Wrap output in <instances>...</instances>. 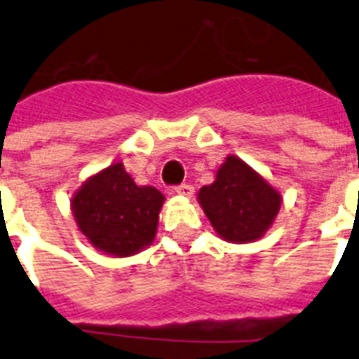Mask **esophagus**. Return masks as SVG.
<instances>
[{
    "label": "esophagus",
    "instance_id": "34e87169",
    "mask_svg": "<svg viewBox=\"0 0 359 359\" xmlns=\"http://www.w3.org/2000/svg\"><path fill=\"white\" fill-rule=\"evenodd\" d=\"M175 191H177V194H179V195H184V197H189V195L194 194V186L182 182V184L175 186Z\"/></svg>",
    "mask_w": 359,
    "mask_h": 359
}]
</instances>
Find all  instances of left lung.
<instances>
[{
  "label": "left lung",
  "instance_id": "1",
  "mask_svg": "<svg viewBox=\"0 0 359 359\" xmlns=\"http://www.w3.org/2000/svg\"><path fill=\"white\" fill-rule=\"evenodd\" d=\"M199 203L223 240L247 243L262 238L273 225L280 194L243 160L229 156L214 182L201 188Z\"/></svg>",
  "mask_w": 359,
  "mask_h": 359
}]
</instances>
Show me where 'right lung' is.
Masks as SVG:
<instances>
[{
    "label": "right lung",
    "mask_w": 359,
    "mask_h": 359,
    "mask_svg": "<svg viewBox=\"0 0 359 359\" xmlns=\"http://www.w3.org/2000/svg\"><path fill=\"white\" fill-rule=\"evenodd\" d=\"M162 203L158 189L134 184L118 162L86 180L72 208L92 245L107 255L130 256L153 241Z\"/></svg>",
    "instance_id": "obj_1"
}]
</instances>
